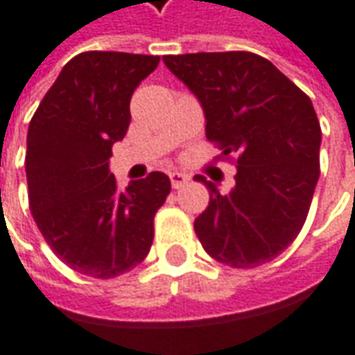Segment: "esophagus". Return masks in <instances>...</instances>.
Here are the masks:
<instances>
[{
	"instance_id": "obj_1",
	"label": "esophagus",
	"mask_w": 355,
	"mask_h": 355,
	"mask_svg": "<svg viewBox=\"0 0 355 355\" xmlns=\"http://www.w3.org/2000/svg\"><path fill=\"white\" fill-rule=\"evenodd\" d=\"M168 177H171V184H173V189H180L182 184H187V182H189V175H184V173H171Z\"/></svg>"
}]
</instances>
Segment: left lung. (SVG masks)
I'll return each mask as SVG.
<instances>
[{
	"instance_id": "left-lung-1",
	"label": "left lung",
	"mask_w": 355,
	"mask_h": 355,
	"mask_svg": "<svg viewBox=\"0 0 355 355\" xmlns=\"http://www.w3.org/2000/svg\"><path fill=\"white\" fill-rule=\"evenodd\" d=\"M198 98L206 137L236 157V187L220 194L198 175L210 202L194 220L216 261L250 269L275 259L299 236L320 177L322 131L311 98L267 58L248 53L163 56Z\"/></svg>"
}]
</instances>
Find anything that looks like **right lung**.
I'll return each mask as SVG.
<instances>
[{
  "instance_id": "add662e5",
  "label": "right lung",
  "mask_w": 355,
  "mask_h": 355,
  "mask_svg": "<svg viewBox=\"0 0 355 355\" xmlns=\"http://www.w3.org/2000/svg\"><path fill=\"white\" fill-rule=\"evenodd\" d=\"M159 56L88 51L68 60L27 133L29 206L44 241L74 271L114 279L139 265L171 192L165 173L119 192L112 145L125 137L131 94Z\"/></svg>"
}]
</instances>
